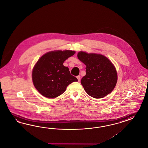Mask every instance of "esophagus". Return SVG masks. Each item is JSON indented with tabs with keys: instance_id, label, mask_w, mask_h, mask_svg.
I'll list each match as a JSON object with an SVG mask.
<instances>
[{
	"instance_id": "obj_1",
	"label": "esophagus",
	"mask_w": 148,
	"mask_h": 148,
	"mask_svg": "<svg viewBox=\"0 0 148 148\" xmlns=\"http://www.w3.org/2000/svg\"><path fill=\"white\" fill-rule=\"evenodd\" d=\"M76 77H77V79H78V81L80 82V80H81V77H80V76H77Z\"/></svg>"
}]
</instances>
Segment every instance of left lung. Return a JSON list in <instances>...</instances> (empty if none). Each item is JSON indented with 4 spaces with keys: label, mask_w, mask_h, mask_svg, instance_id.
I'll return each instance as SVG.
<instances>
[{
    "label": "left lung",
    "mask_w": 148,
    "mask_h": 148,
    "mask_svg": "<svg viewBox=\"0 0 148 148\" xmlns=\"http://www.w3.org/2000/svg\"><path fill=\"white\" fill-rule=\"evenodd\" d=\"M77 57L86 65V74L81 83L87 94L101 98L111 93L117 82L118 76L112 62L101 54L79 52Z\"/></svg>",
    "instance_id": "8db88e82"
}]
</instances>
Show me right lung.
<instances>
[{
  "label": "right lung",
  "mask_w": 148,
  "mask_h": 148,
  "mask_svg": "<svg viewBox=\"0 0 148 148\" xmlns=\"http://www.w3.org/2000/svg\"><path fill=\"white\" fill-rule=\"evenodd\" d=\"M75 53L74 51H51L44 54L33 69L34 85L44 97L54 98L63 94L69 84L77 81L64 62Z\"/></svg>",
  "instance_id": "add662e5"
}]
</instances>
